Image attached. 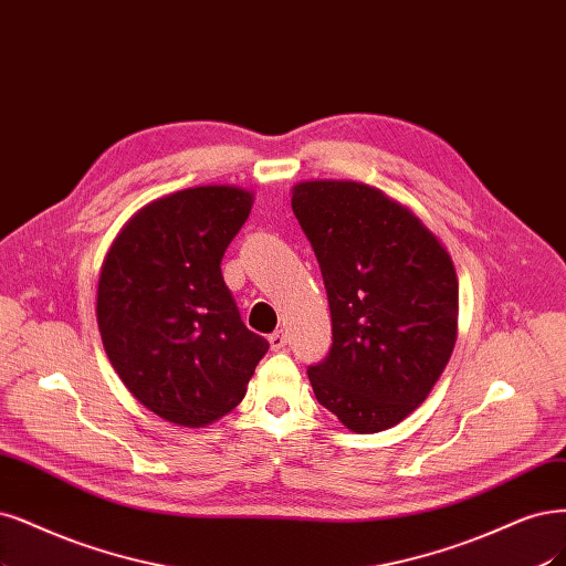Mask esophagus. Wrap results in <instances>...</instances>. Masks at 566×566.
Listing matches in <instances>:
<instances>
[{"instance_id":"1","label":"esophagus","mask_w":566,"mask_h":566,"mask_svg":"<svg viewBox=\"0 0 566 566\" xmlns=\"http://www.w3.org/2000/svg\"><path fill=\"white\" fill-rule=\"evenodd\" d=\"M285 344H287V339H285L283 329H279V333H274V335H269V346H271V350H281V348H285Z\"/></svg>"}]
</instances>
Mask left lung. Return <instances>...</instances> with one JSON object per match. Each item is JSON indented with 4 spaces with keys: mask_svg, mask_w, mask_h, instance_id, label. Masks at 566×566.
I'll use <instances>...</instances> for the list:
<instances>
[{
    "mask_svg": "<svg viewBox=\"0 0 566 566\" xmlns=\"http://www.w3.org/2000/svg\"><path fill=\"white\" fill-rule=\"evenodd\" d=\"M292 210L321 264L333 348L308 367L348 431L379 433L433 391L459 327L450 252L415 210L356 180H304Z\"/></svg>",
    "mask_w": 566,
    "mask_h": 566,
    "instance_id": "1",
    "label": "left lung"
}]
</instances>
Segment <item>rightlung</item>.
Masks as SVG:
<instances>
[{
	"label": "right lung",
	"instance_id": "right-lung-1",
	"mask_svg": "<svg viewBox=\"0 0 566 566\" xmlns=\"http://www.w3.org/2000/svg\"><path fill=\"white\" fill-rule=\"evenodd\" d=\"M255 193L203 185L143 206L112 241L95 316L116 375L149 412L203 428L237 407L266 339L250 333L222 279V255Z\"/></svg>",
	"mask_w": 566,
	"mask_h": 566
}]
</instances>
